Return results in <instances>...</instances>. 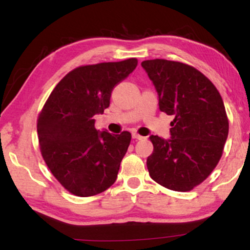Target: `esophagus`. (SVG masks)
<instances>
[{
    "instance_id": "esophagus-1",
    "label": "esophagus",
    "mask_w": 250,
    "mask_h": 250,
    "mask_svg": "<svg viewBox=\"0 0 250 250\" xmlns=\"http://www.w3.org/2000/svg\"><path fill=\"white\" fill-rule=\"evenodd\" d=\"M131 136H133V139L135 140H142L143 136H141V135H139L137 133H133L131 134Z\"/></svg>"
}]
</instances>
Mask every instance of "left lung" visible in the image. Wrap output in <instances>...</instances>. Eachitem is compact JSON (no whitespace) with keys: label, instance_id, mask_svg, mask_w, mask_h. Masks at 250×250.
I'll return each instance as SVG.
<instances>
[{"label":"left lung","instance_id":"left-lung-1","mask_svg":"<svg viewBox=\"0 0 250 250\" xmlns=\"http://www.w3.org/2000/svg\"><path fill=\"white\" fill-rule=\"evenodd\" d=\"M141 65L156 89L160 110L174 115L170 139L150 136L149 175L163 187L189 191L207 179L222 156L229 130L222 97L191 65L162 59Z\"/></svg>","mask_w":250,"mask_h":250}]
</instances>
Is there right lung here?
<instances>
[{
  "label": "right lung",
  "instance_id": "add662e5",
  "mask_svg": "<svg viewBox=\"0 0 250 250\" xmlns=\"http://www.w3.org/2000/svg\"><path fill=\"white\" fill-rule=\"evenodd\" d=\"M137 60L82 65L56 84L37 119L40 149L56 180L76 196H94L116 181L131 134L95 128L114 87L133 73Z\"/></svg>",
  "mask_w": 250,
  "mask_h": 250
}]
</instances>
